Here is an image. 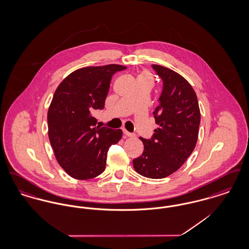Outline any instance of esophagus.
Segmentation results:
<instances>
[{
    "mask_svg": "<svg viewBox=\"0 0 249 249\" xmlns=\"http://www.w3.org/2000/svg\"><path fill=\"white\" fill-rule=\"evenodd\" d=\"M123 133L125 134V135H127V136H129V137H131V136H134V134L133 133H131L130 131H128L127 130H125V129H123Z\"/></svg>",
    "mask_w": 249,
    "mask_h": 249,
    "instance_id": "1",
    "label": "esophagus"
}]
</instances>
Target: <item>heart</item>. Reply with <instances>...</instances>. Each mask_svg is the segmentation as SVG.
<instances>
[{"mask_svg":"<svg viewBox=\"0 0 249 249\" xmlns=\"http://www.w3.org/2000/svg\"><path fill=\"white\" fill-rule=\"evenodd\" d=\"M141 77H151V76H150V73L148 71H142V73L138 76V78H141Z\"/></svg>","mask_w":249,"mask_h":249,"instance_id":"heart-1","label":"heart"}]
</instances>
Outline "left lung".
<instances>
[{
  "mask_svg": "<svg viewBox=\"0 0 249 249\" xmlns=\"http://www.w3.org/2000/svg\"><path fill=\"white\" fill-rule=\"evenodd\" d=\"M152 68L162 81L160 105L153 112L159 128L150 139L140 137L143 152L132 163L142 177L160 179L178 171L194 150L201 113L197 95L183 76L160 65Z\"/></svg>",
  "mask_w": 249,
  "mask_h": 249,
  "instance_id": "obj_1",
  "label": "left lung"
}]
</instances>
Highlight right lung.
Here are the masks:
<instances>
[{
  "label": "right lung",
  "instance_id": "add662e5",
  "mask_svg": "<svg viewBox=\"0 0 249 249\" xmlns=\"http://www.w3.org/2000/svg\"><path fill=\"white\" fill-rule=\"evenodd\" d=\"M125 66L109 64L78 69L57 88L48 109V137L61 168L87 180L106 170L107 152L122 130L97 126L92 114L105 108L112 76Z\"/></svg>",
  "mask_w": 249,
  "mask_h": 249
}]
</instances>
